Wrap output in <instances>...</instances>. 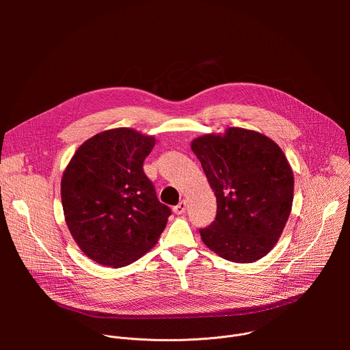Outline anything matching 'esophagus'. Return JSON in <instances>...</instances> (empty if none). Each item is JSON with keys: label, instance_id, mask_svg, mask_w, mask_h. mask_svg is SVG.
Segmentation results:
<instances>
[{"label": "esophagus", "instance_id": "obj_1", "mask_svg": "<svg viewBox=\"0 0 350 350\" xmlns=\"http://www.w3.org/2000/svg\"><path fill=\"white\" fill-rule=\"evenodd\" d=\"M185 209H187V202L183 199V201H180V202L173 208V212H174L176 215H183V213L185 212Z\"/></svg>", "mask_w": 350, "mask_h": 350}]
</instances>
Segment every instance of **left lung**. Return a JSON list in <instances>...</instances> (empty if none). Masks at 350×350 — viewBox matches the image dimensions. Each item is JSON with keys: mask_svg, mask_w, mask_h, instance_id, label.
Masks as SVG:
<instances>
[{"mask_svg": "<svg viewBox=\"0 0 350 350\" xmlns=\"http://www.w3.org/2000/svg\"><path fill=\"white\" fill-rule=\"evenodd\" d=\"M216 195L215 220L199 230L205 245L226 260L252 263L278 241L293 201V173L269 137L239 127L191 144Z\"/></svg>", "mask_w": 350, "mask_h": 350, "instance_id": "8db88e82", "label": "left lung"}]
</instances>
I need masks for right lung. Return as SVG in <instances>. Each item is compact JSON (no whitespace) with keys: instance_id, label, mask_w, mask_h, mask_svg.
<instances>
[{"instance_id":"obj_1","label":"right lung","mask_w":350,"mask_h":350,"mask_svg":"<svg viewBox=\"0 0 350 350\" xmlns=\"http://www.w3.org/2000/svg\"><path fill=\"white\" fill-rule=\"evenodd\" d=\"M155 138L113 129L87 139L73 155L61 183L69 231L94 262L122 267L159 239L172 215L159 202L142 165Z\"/></svg>"}]
</instances>
